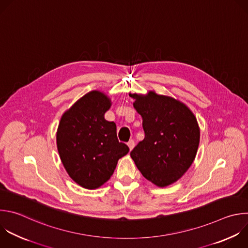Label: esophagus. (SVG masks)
<instances>
[{
    "mask_svg": "<svg viewBox=\"0 0 248 248\" xmlns=\"http://www.w3.org/2000/svg\"><path fill=\"white\" fill-rule=\"evenodd\" d=\"M127 145H128V147H129V150L131 151V150L134 148V146H135L134 140H129V142L127 143Z\"/></svg>",
    "mask_w": 248,
    "mask_h": 248,
    "instance_id": "34e87169",
    "label": "esophagus"
}]
</instances>
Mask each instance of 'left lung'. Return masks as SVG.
<instances>
[{"label": "left lung", "mask_w": 248, "mask_h": 248, "mask_svg": "<svg viewBox=\"0 0 248 248\" xmlns=\"http://www.w3.org/2000/svg\"><path fill=\"white\" fill-rule=\"evenodd\" d=\"M133 106L143 119L145 138L130 152L142 175L158 187L178 179L193 163L200 143L195 115L182 102L149 92L130 94Z\"/></svg>", "instance_id": "obj_1"}]
</instances>
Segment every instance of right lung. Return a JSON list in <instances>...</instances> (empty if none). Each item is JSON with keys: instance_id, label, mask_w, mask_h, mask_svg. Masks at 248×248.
Returning a JSON list of instances; mask_svg holds the SVG:
<instances>
[{"instance_id": "add662e5", "label": "right lung", "mask_w": 248, "mask_h": 248, "mask_svg": "<svg viewBox=\"0 0 248 248\" xmlns=\"http://www.w3.org/2000/svg\"><path fill=\"white\" fill-rule=\"evenodd\" d=\"M111 100L93 91L67 110L59 123L56 143L69 176L86 189H96L107 182L118 160L129 152L119 142L114 122L104 119Z\"/></svg>"}]
</instances>
